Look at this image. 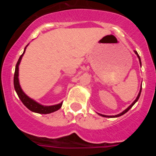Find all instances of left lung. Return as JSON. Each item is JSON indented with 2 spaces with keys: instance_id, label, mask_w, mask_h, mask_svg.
Returning <instances> with one entry per match:
<instances>
[{
  "instance_id": "left-lung-1",
  "label": "left lung",
  "mask_w": 156,
  "mask_h": 156,
  "mask_svg": "<svg viewBox=\"0 0 156 156\" xmlns=\"http://www.w3.org/2000/svg\"><path fill=\"white\" fill-rule=\"evenodd\" d=\"M134 53L136 54V55H137V58H139V62H140V66H141V62H140V56L138 55V54H137V52L136 51H134ZM141 88H142V87H140V92H139V94H138V95H137V98L135 99L134 100V101H133V103H132L131 105H130L129 106V107H128L127 108H126V109L124 110V111L123 112H121V113H119V114H118V115H102V114H99V115H101V116H104V117H108V118H109V117H111V118H115V117H119V116H121V115H123V114H125L126 113V112H127L128 111H129V109H130V108H132V106L133 105L135 104V103L137 102V100H138L139 99V98H140V92H141Z\"/></svg>"
}]
</instances>
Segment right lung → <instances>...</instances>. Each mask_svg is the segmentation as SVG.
I'll return each mask as SVG.
<instances>
[{
    "label": "right lung",
    "instance_id": "1",
    "mask_svg": "<svg viewBox=\"0 0 156 156\" xmlns=\"http://www.w3.org/2000/svg\"><path fill=\"white\" fill-rule=\"evenodd\" d=\"M27 46H28V44L27 45ZM27 47L25 48L23 55L19 57L17 64H16V70H15V74H14V87H15V90H16L18 96H19V98H20V100L22 101V102L23 103V105H24L27 108H29L30 111L40 114L51 113V112L57 111V110H58L59 108H61L62 105V102L59 103V104L58 105H42L39 104L38 102H37V101H35L33 100L32 98H30V97H28V96L23 92V90H22L20 84H19V66L22 60V58H23V55H24L25 51H26V48H27Z\"/></svg>",
    "mask_w": 156,
    "mask_h": 156
}]
</instances>
